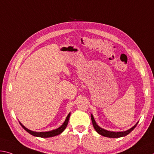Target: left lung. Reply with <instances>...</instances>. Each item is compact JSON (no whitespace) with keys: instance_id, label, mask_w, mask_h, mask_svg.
Listing matches in <instances>:
<instances>
[{"instance_id":"1","label":"left lung","mask_w":154,"mask_h":154,"mask_svg":"<svg viewBox=\"0 0 154 154\" xmlns=\"http://www.w3.org/2000/svg\"><path fill=\"white\" fill-rule=\"evenodd\" d=\"M91 120H92V125H93V127L94 128V130H96V131L98 134H99L100 135L105 136V137H108V138H120V137H123V136H125L128 135V134H130L131 131H132L134 128H136V125H137L138 123L136 124L135 125L133 126L132 128L129 129L127 131H108L106 130H104V129L100 128V127L97 125L96 121H94V119L92 114H91Z\"/></svg>"}]
</instances>
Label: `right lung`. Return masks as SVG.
<instances>
[{
  "label": "right lung",
  "mask_w": 154,
  "mask_h": 154,
  "mask_svg": "<svg viewBox=\"0 0 154 154\" xmlns=\"http://www.w3.org/2000/svg\"><path fill=\"white\" fill-rule=\"evenodd\" d=\"M70 113L68 114V116L66 117V119L65 121L64 122V123H63L59 128L55 129V130H51L49 131H42V132L33 131H31L30 130H29V129H27L26 128H25V127H24L23 124L20 123V124L21 125V126L24 129V130L27 131L28 133L31 134V135H33L34 136H37V137H41V138H49V137H53V136L59 135V134H60L61 133L64 131V130H65L68 125V121H69V119H70Z\"/></svg>",
  "instance_id": "add662e5"
}]
</instances>
